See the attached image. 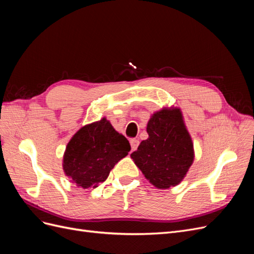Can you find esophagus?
<instances>
[{
	"mask_svg": "<svg viewBox=\"0 0 254 254\" xmlns=\"http://www.w3.org/2000/svg\"><path fill=\"white\" fill-rule=\"evenodd\" d=\"M139 144H140L139 140H136V139H131V140H130V145H131V149L132 150H135L137 148V146H139Z\"/></svg>",
	"mask_w": 254,
	"mask_h": 254,
	"instance_id": "34e87169",
	"label": "esophagus"
}]
</instances>
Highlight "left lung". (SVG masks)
Instances as JSON below:
<instances>
[{
    "label": "left lung",
    "mask_w": 254,
    "mask_h": 254,
    "mask_svg": "<svg viewBox=\"0 0 254 254\" xmlns=\"http://www.w3.org/2000/svg\"><path fill=\"white\" fill-rule=\"evenodd\" d=\"M148 139L131 153L145 178L158 189L179 184L194 160L193 142L184 125L180 109H163L147 124Z\"/></svg>",
    "instance_id": "8db88e82"
}]
</instances>
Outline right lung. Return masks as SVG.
<instances>
[{
	"mask_svg": "<svg viewBox=\"0 0 254 254\" xmlns=\"http://www.w3.org/2000/svg\"><path fill=\"white\" fill-rule=\"evenodd\" d=\"M130 149L126 137L104 118L79 129L67 143L64 171L78 187L96 188Z\"/></svg>",
	"mask_w": 254,
	"mask_h": 254,
	"instance_id": "obj_1",
	"label": "right lung"
}]
</instances>
